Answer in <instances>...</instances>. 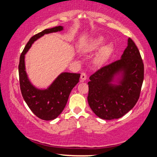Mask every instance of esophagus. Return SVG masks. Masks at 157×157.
<instances>
[{"instance_id": "esophagus-1", "label": "esophagus", "mask_w": 157, "mask_h": 157, "mask_svg": "<svg viewBox=\"0 0 157 157\" xmlns=\"http://www.w3.org/2000/svg\"><path fill=\"white\" fill-rule=\"evenodd\" d=\"M86 79H87L86 74L85 73H82L81 75V82H83V81H85Z\"/></svg>"}]
</instances>
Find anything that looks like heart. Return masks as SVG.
<instances>
[{
  "instance_id": "1",
  "label": "heart",
  "mask_w": 157,
  "mask_h": 157,
  "mask_svg": "<svg viewBox=\"0 0 157 157\" xmlns=\"http://www.w3.org/2000/svg\"><path fill=\"white\" fill-rule=\"evenodd\" d=\"M105 42H106V38L103 36H98V37L94 38L91 44L85 49L86 52L91 53L100 48L94 58V63L96 66H100L104 65L113 52V45L111 43H108V44H106L104 45L103 44ZM103 44L104 46H102Z\"/></svg>"
}]
</instances>
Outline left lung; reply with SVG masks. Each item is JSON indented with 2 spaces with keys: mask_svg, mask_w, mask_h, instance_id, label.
Returning a JSON list of instances; mask_svg holds the SVG:
<instances>
[{
  "mask_svg": "<svg viewBox=\"0 0 157 157\" xmlns=\"http://www.w3.org/2000/svg\"><path fill=\"white\" fill-rule=\"evenodd\" d=\"M88 103L98 117L119 119L132 110L139 98L144 63L134 42L128 38L121 59L90 76Z\"/></svg>",
  "mask_w": 157,
  "mask_h": 157,
  "instance_id": "1",
  "label": "left lung"
}]
</instances>
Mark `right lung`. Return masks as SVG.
I'll use <instances>...</instances> for the list:
<instances>
[{
    "label": "right lung",
    "mask_w": 157,
    "mask_h": 157,
    "mask_svg": "<svg viewBox=\"0 0 157 157\" xmlns=\"http://www.w3.org/2000/svg\"><path fill=\"white\" fill-rule=\"evenodd\" d=\"M63 26L45 29L31 38L20 56L18 65L21 91L30 109L36 117L45 121L55 119L65 108L71 91L78 83L80 74L62 72L47 88H37L31 82L28 76L25 64V55L32 44L45 34L60 32Z\"/></svg>",
    "instance_id": "1"
}]
</instances>
